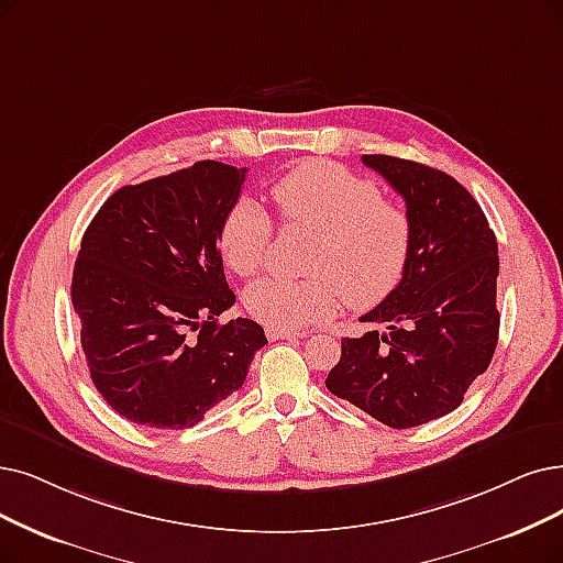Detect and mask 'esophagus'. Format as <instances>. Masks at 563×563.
Masks as SVG:
<instances>
[{"instance_id": "34e87169", "label": "esophagus", "mask_w": 563, "mask_h": 563, "mask_svg": "<svg viewBox=\"0 0 563 563\" xmlns=\"http://www.w3.org/2000/svg\"><path fill=\"white\" fill-rule=\"evenodd\" d=\"M265 334H267V340H273V342H277V340H302V332H294V330H277V328H267L265 330Z\"/></svg>"}]
</instances>
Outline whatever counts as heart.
<instances>
[{"label":"heart","mask_w":563,"mask_h":563,"mask_svg":"<svg viewBox=\"0 0 563 563\" xmlns=\"http://www.w3.org/2000/svg\"><path fill=\"white\" fill-rule=\"evenodd\" d=\"M286 227L319 233L309 269L313 279L263 277L244 294L252 317L277 330H307L328 321L340 296L353 309L384 302L407 269L411 250L409 212L380 198L372 179L325 159L290 168L273 185ZM275 227L269 214L242 198L223 217L219 250L235 275L252 277L265 265Z\"/></svg>","instance_id":"1"}]
</instances>
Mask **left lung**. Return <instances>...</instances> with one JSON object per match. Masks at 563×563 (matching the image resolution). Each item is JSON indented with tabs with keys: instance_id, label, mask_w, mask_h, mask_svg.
Wrapping results in <instances>:
<instances>
[{
	"instance_id": "8db88e82",
	"label": "left lung",
	"mask_w": 563,
	"mask_h": 563,
	"mask_svg": "<svg viewBox=\"0 0 563 563\" xmlns=\"http://www.w3.org/2000/svg\"><path fill=\"white\" fill-rule=\"evenodd\" d=\"M411 219L407 269L393 294L360 317L384 325L342 340L325 386L395 430L455 411L499 340L497 238L455 177L388 154H363Z\"/></svg>"
}]
</instances>
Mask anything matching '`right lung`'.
I'll use <instances>...</instances> for the list:
<instances>
[{
	"label": "right lung",
	"mask_w": 563,
	"mask_h": 563,
	"mask_svg": "<svg viewBox=\"0 0 563 563\" xmlns=\"http://www.w3.org/2000/svg\"><path fill=\"white\" fill-rule=\"evenodd\" d=\"M246 168L196 162L112 194L89 223L71 302L92 384L126 420L185 430L242 388L267 344L252 319L219 323L235 294L219 231Z\"/></svg>",
	"instance_id": "1"
}]
</instances>
